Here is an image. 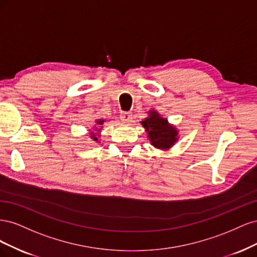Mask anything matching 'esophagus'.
Returning a JSON list of instances; mask_svg holds the SVG:
<instances>
[{
	"label": "esophagus",
	"instance_id": "esophagus-1",
	"mask_svg": "<svg viewBox=\"0 0 257 257\" xmlns=\"http://www.w3.org/2000/svg\"><path fill=\"white\" fill-rule=\"evenodd\" d=\"M120 119L124 123H130L132 121V119H133V114L128 111H122L120 114Z\"/></svg>",
	"mask_w": 257,
	"mask_h": 257
}]
</instances>
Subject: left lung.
Masks as SVG:
<instances>
[{
    "instance_id": "8db88e82",
    "label": "left lung",
    "mask_w": 257,
    "mask_h": 257,
    "mask_svg": "<svg viewBox=\"0 0 257 257\" xmlns=\"http://www.w3.org/2000/svg\"><path fill=\"white\" fill-rule=\"evenodd\" d=\"M148 132L151 144L155 148L167 149L177 142V130L168 125L167 120L161 118L158 112L150 111V116L142 122Z\"/></svg>"
}]
</instances>
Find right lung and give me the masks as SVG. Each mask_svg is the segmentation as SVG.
Returning a JSON list of instances; mask_svg holds the SVG:
<instances>
[{"mask_svg": "<svg viewBox=\"0 0 257 257\" xmlns=\"http://www.w3.org/2000/svg\"><path fill=\"white\" fill-rule=\"evenodd\" d=\"M97 123L99 124V125H102V124L104 123V120H98V121H97ZM91 138H93V141H95V142L97 141V138H96V135H95L94 133H92V135H91Z\"/></svg>", "mask_w": 257, "mask_h": 257, "instance_id": "right-lung-1", "label": "right lung"}]
</instances>
